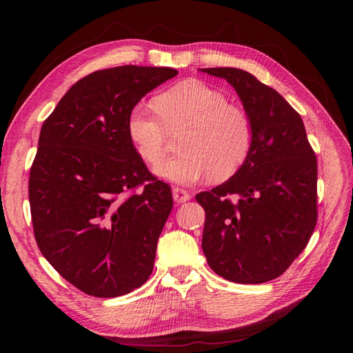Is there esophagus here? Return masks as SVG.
<instances>
[{
  "mask_svg": "<svg viewBox=\"0 0 353 353\" xmlns=\"http://www.w3.org/2000/svg\"><path fill=\"white\" fill-rule=\"evenodd\" d=\"M172 196L176 203H185L191 199V194L188 193V191L184 188H179V187L172 188Z\"/></svg>",
  "mask_w": 353,
  "mask_h": 353,
  "instance_id": "obj_1",
  "label": "esophagus"
}]
</instances>
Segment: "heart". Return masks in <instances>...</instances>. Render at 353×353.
I'll use <instances>...</instances> for the list:
<instances>
[{"label":"heart","instance_id":"obj_1","mask_svg":"<svg viewBox=\"0 0 353 353\" xmlns=\"http://www.w3.org/2000/svg\"><path fill=\"white\" fill-rule=\"evenodd\" d=\"M154 109L137 105L126 130L145 163L166 157L170 135L185 131L179 141L183 154L157 168V174L178 184L228 178L249 157L254 130L249 113L230 104L225 94L196 79L183 81L160 92Z\"/></svg>","mask_w":353,"mask_h":353}]
</instances>
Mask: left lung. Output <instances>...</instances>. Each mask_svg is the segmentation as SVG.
Here are the masks:
<instances>
[{"instance_id": "obj_1", "label": "left lung", "mask_w": 353, "mask_h": 353, "mask_svg": "<svg viewBox=\"0 0 353 353\" xmlns=\"http://www.w3.org/2000/svg\"><path fill=\"white\" fill-rule=\"evenodd\" d=\"M201 70L236 88L254 130L237 174L196 196L206 213L201 249L228 281H271L302 253L316 225V156L301 114L274 88L241 69Z\"/></svg>"}]
</instances>
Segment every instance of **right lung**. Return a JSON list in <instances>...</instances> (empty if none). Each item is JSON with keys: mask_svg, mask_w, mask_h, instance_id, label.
<instances>
[{"mask_svg": "<svg viewBox=\"0 0 353 353\" xmlns=\"http://www.w3.org/2000/svg\"><path fill=\"white\" fill-rule=\"evenodd\" d=\"M170 68L119 66L73 83L42 123L29 174L34 236L63 279L95 297H117L153 272L172 191L147 169L128 116Z\"/></svg>", "mask_w": 353, "mask_h": 353, "instance_id": "add662e5", "label": "right lung"}]
</instances>
